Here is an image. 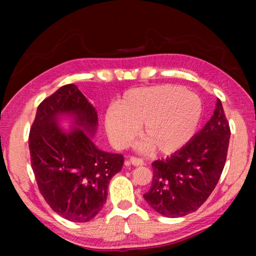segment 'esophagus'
Returning <instances> with one entry per match:
<instances>
[{
	"label": "esophagus",
	"instance_id": "34e87169",
	"mask_svg": "<svg viewBox=\"0 0 256 256\" xmlns=\"http://www.w3.org/2000/svg\"><path fill=\"white\" fill-rule=\"evenodd\" d=\"M129 162H130L132 166H143V164H144V160L140 158V157H130V158H129Z\"/></svg>",
	"mask_w": 256,
	"mask_h": 256
}]
</instances>
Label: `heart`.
<instances>
[{"instance_id":"obj_1","label":"heart","mask_w":256,"mask_h":256,"mask_svg":"<svg viewBox=\"0 0 256 256\" xmlns=\"http://www.w3.org/2000/svg\"><path fill=\"white\" fill-rule=\"evenodd\" d=\"M200 114L196 94L180 86L158 85L129 90L118 106L107 112L104 124L118 146H127L141 126L140 138L150 150L169 154L191 138Z\"/></svg>"}]
</instances>
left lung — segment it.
Instances as JSON below:
<instances>
[{"mask_svg": "<svg viewBox=\"0 0 256 256\" xmlns=\"http://www.w3.org/2000/svg\"><path fill=\"white\" fill-rule=\"evenodd\" d=\"M230 136V124L218 99L212 118L191 141L171 156L152 164V188L143 194L146 202L170 218L197 211L222 176Z\"/></svg>", "mask_w": 256, "mask_h": 256, "instance_id": "8db88e82", "label": "left lung"}]
</instances>
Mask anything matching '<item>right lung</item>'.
<instances>
[{"instance_id":"right-lung-1","label":"right lung","mask_w":256,"mask_h":256,"mask_svg":"<svg viewBox=\"0 0 256 256\" xmlns=\"http://www.w3.org/2000/svg\"><path fill=\"white\" fill-rule=\"evenodd\" d=\"M74 116V130L62 131L58 118ZM98 114L73 84L56 90L40 104L29 134L34 178L45 202L62 218L87 222L101 211L112 177L121 171L120 154L98 149L90 136Z\"/></svg>"}]
</instances>
